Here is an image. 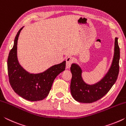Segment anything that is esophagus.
I'll list each match as a JSON object with an SVG mask.
<instances>
[{
  "label": "esophagus",
  "mask_w": 126,
  "mask_h": 126,
  "mask_svg": "<svg viewBox=\"0 0 126 126\" xmlns=\"http://www.w3.org/2000/svg\"><path fill=\"white\" fill-rule=\"evenodd\" d=\"M65 61H66V68L68 69V68H69L70 67H71L72 63H73V59L72 57H68L66 58Z\"/></svg>",
  "instance_id": "obj_1"
}]
</instances>
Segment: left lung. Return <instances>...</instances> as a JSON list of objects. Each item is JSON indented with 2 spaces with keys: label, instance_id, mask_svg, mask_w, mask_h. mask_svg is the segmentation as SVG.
I'll return each instance as SVG.
<instances>
[{
  "label": "left lung",
  "instance_id": "obj_1",
  "mask_svg": "<svg viewBox=\"0 0 126 126\" xmlns=\"http://www.w3.org/2000/svg\"><path fill=\"white\" fill-rule=\"evenodd\" d=\"M120 51L118 38H115L114 53L111 67L102 79L93 85L86 84L82 77V69L77 64H72L71 71L72 95L76 101L80 103H90L98 101L107 93L116 82L119 73Z\"/></svg>",
  "mask_w": 126,
  "mask_h": 126
}]
</instances>
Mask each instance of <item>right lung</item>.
I'll return each mask as SVG.
<instances>
[{
  "label": "right lung",
  "mask_w": 126,
  "mask_h": 126,
  "mask_svg": "<svg viewBox=\"0 0 126 126\" xmlns=\"http://www.w3.org/2000/svg\"><path fill=\"white\" fill-rule=\"evenodd\" d=\"M23 28L17 33L8 56L9 83L14 91L21 97L30 101H41L48 95L56 77L65 70V61L52 66L43 73L32 74L27 72L19 64L17 58V43Z\"/></svg>",
  "instance_id": "obj_1"
}]
</instances>
